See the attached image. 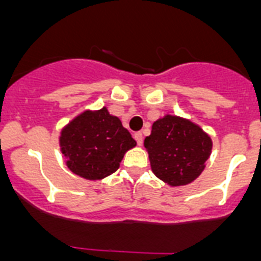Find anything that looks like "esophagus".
Masks as SVG:
<instances>
[{"label":"esophagus","mask_w":261,"mask_h":261,"mask_svg":"<svg viewBox=\"0 0 261 261\" xmlns=\"http://www.w3.org/2000/svg\"><path fill=\"white\" fill-rule=\"evenodd\" d=\"M135 140L137 141V145H140L141 146L142 142H144V136H142L141 132H136L135 133Z\"/></svg>","instance_id":"1"}]
</instances>
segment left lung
I'll return each instance as SVG.
<instances>
[{"mask_svg": "<svg viewBox=\"0 0 261 261\" xmlns=\"http://www.w3.org/2000/svg\"><path fill=\"white\" fill-rule=\"evenodd\" d=\"M144 145L155 176L172 187L199 177L212 153L211 137L199 125L171 115L156 120Z\"/></svg>", "mask_w": 261, "mask_h": 261, "instance_id": "obj_1", "label": "left lung"}]
</instances>
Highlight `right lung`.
<instances>
[{"mask_svg":"<svg viewBox=\"0 0 261 261\" xmlns=\"http://www.w3.org/2000/svg\"><path fill=\"white\" fill-rule=\"evenodd\" d=\"M60 146L71 172L89 180L114 174L124 154L136 146L119 117L103 107L85 111L61 130Z\"/></svg>","mask_w":261,"mask_h":261,"instance_id":"1","label":"right lung"}]
</instances>
